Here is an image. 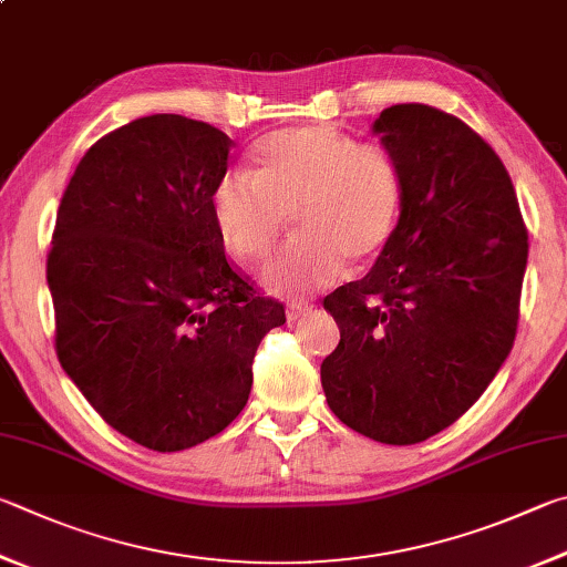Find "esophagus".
Wrapping results in <instances>:
<instances>
[{"label":"esophagus","mask_w":567,"mask_h":567,"mask_svg":"<svg viewBox=\"0 0 567 567\" xmlns=\"http://www.w3.org/2000/svg\"><path fill=\"white\" fill-rule=\"evenodd\" d=\"M307 312H310V307H302V305H292V307H287V319H290V322H295V319H300V317H305Z\"/></svg>","instance_id":"obj_1"}]
</instances>
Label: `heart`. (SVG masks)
<instances>
[{
    "instance_id": "1",
    "label": "heart",
    "mask_w": 567,
    "mask_h": 567,
    "mask_svg": "<svg viewBox=\"0 0 567 567\" xmlns=\"http://www.w3.org/2000/svg\"><path fill=\"white\" fill-rule=\"evenodd\" d=\"M401 200V171L389 151L332 126H297L257 143L255 173H225L210 210L225 248L245 262L265 260L292 215L297 240L265 282L307 297L332 287L347 262H377L394 238Z\"/></svg>"
}]
</instances>
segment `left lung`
<instances>
[{
	"instance_id": "8db88e82",
	"label": "left lung",
	"mask_w": 567,
	"mask_h": 567,
	"mask_svg": "<svg viewBox=\"0 0 567 567\" xmlns=\"http://www.w3.org/2000/svg\"><path fill=\"white\" fill-rule=\"evenodd\" d=\"M374 133L404 200L372 270L324 297L339 344L322 362V389L349 429L411 446L466 414L506 362L528 230L506 166L468 123L399 104Z\"/></svg>"
}]
</instances>
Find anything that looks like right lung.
<instances>
[{"label":"right lung","mask_w":567,"mask_h":567,"mask_svg":"<svg viewBox=\"0 0 567 567\" xmlns=\"http://www.w3.org/2000/svg\"><path fill=\"white\" fill-rule=\"evenodd\" d=\"M233 146L178 113L131 121L79 161L51 233L59 362L109 426L161 454L240 414L257 347L285 324L215 228Z\"/></svg>","instance_id":"add662e5"}]
</instances>
